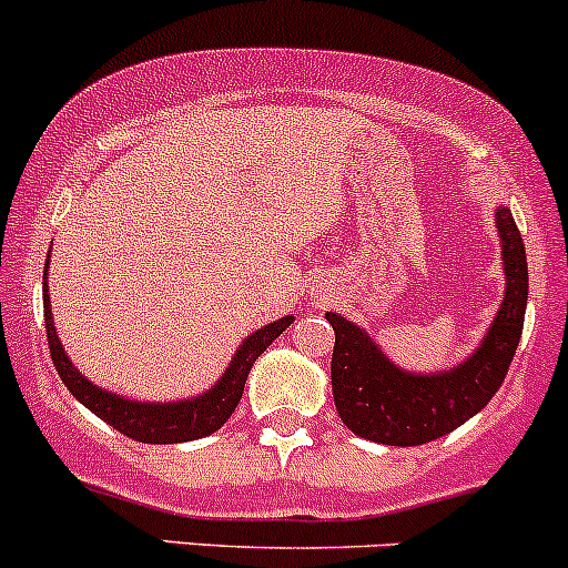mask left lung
I'll list each match as a JSON object with an SVG mask.
<instances>
[{
	"label": "left lung",
	"instance_id": "left-lung-1",
	"mask_svg": "<svg viewBox=\"0 0 568 568\" xmlns=\"http://www.w3.org/2000/svg\"><path fill=\"white\" fill-rule=\"evenodd\" d=\"M506 295L484 342L448 372L399 369L364 327L327 312L336 344L331 358L333 402L349 432L383 446H420L448 435L498 394L506 379L528 306V262L511 210L498 207Z\"/></svg>",
	"mask_w": 568,
	"mask_h": 568
}]
</instances>
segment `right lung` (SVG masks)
I'll return each mask as SVG.
<instances>
[{"mask_svg":"<svg viewBox=\"0 0 568 568\" xmlns=\"http://www.w3.org/2000/svg\"><path fill=\"white\" fill-rule=\"evenodd\" d=\"M49 273H43V312H45V336H49V349L51 361H54L57 372H60L62 383L68 385L70 394L98 415V418L106 420L109 426H114L122 435L133 437L139 443H189L199 440V437L213 435L215 429L226 424L232 413H235L237 402H241L245 379H248L251 366L254 361L276 342L278 336L292 325L295 317H282L276 323L260 327L256 333H251L248 338L237 347L235 358L226 366V372L221 374L219 383L213 385L204 394L194 396V399L183 402H136L125 399L120 394H111L106 388H98L95 383L84 377L65 355L60 336H57L54 317H51V303H49V284H45Z\"/></svg>","mask_w":568,"mask_h":568,"instance_id":"right-lung-1","label":"right lung"}]
</instances>
